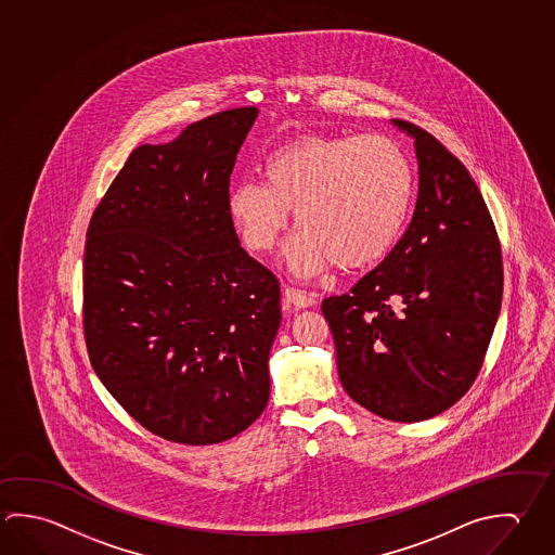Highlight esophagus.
<instances>
[{"label": "esophagus", "mask_w": 555, "mask_h": 555, "mask_svg": "<svg viewBox=\"0 0 555 555\" xmlns=\"http://www.w3.org/2000/svg\"><path fill=\"white\" fill-rule=\"evenodd\" d=\"M284 300L288 301L294 308H310L315 304V296L310 292L300 291V288H294V286H284Z\"/></svg>", "instance_id": "34e87169"}]
</instances>
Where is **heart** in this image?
Here are the masks:
<instances>
[{
    "instance_id": "1",
    "label": "heart",
    "mask_w": 555,
    "mask_h": 555,
    "mask_svg": "<svg viewBox=\"0 0 555 555\" xmlns=\"http://www.w3.org/2000/svg\"><path fill=\"white\" fill-rule=\"evenodd\" d=\"M263 176L267 185L237 183L228 210L245 245L269 251L294 208L301 232L286 259L300 274L382 263L398 245L415 196L411 157L384 134H298L267 157Z\"/></svg>"
}]
</instances>
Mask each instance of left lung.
Segmentation results:
<instances>
[{
	"instance_id": "obj_1",
	"label": "left lung",
	"mask_w": 555,
	"mask_h": 555,
	"mask_svg": "<svg viewBox=\"0 0 555 555\" xmlns=\"http://www.w3.org/2000/svg\"><path fill=\"white\" fill-rule=\"evenodd\" d=\"M415 138L417 205L393 251L330 296L340 384L379 417L417 423L454 405L486 360L503 298L493 218L464 164L427 130Z\"/></svg>"
}]
</instances>
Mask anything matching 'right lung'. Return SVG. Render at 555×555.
<instances>
[{"mask_svg": "<svg viewBox=\"0 0 555 555\" xmlns=\"http://www.w3.org/2000/svg\"><path fill=\"white\" fill-rule=\"evenodd\" d=\"M257 108L128 156L88 228L83 337L120 408L157 437L216 444L263 413L281 284L235 235L230 176Z\"/></svg>", "mask_w": 555, "mask_h": 555, "instance_id": "add662e5", "label": "right lung"}]
</instances>
